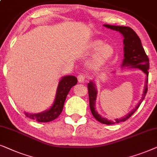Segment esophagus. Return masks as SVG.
<instances>
[{
	"label": "esophagus",
	"mask_w": 157,
	"mask_h": 157,
	"mask_svg": "<svg viewBox=\"0 0 157 157\" xmlns=\"http://www.w3.org/2000/svg\"><path fill=\"white\" fill-rule=\"evenodd\" d=\"M77 78H78V81L79 83H82V82H84V81H85L86 76L83 74H80V75H78V77H77Z\"/></svg>",
	"instance_id": "obj_1"
}]
</instances>
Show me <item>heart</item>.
Listing matches in <instances>:
<instances>
[{
  "instance_id": "b5f03b06",
  "label": "heart",
  "mask_w": 157,
  "mask_h": 157,
  "mask_svg": "<svg viewBox=\"0 0 157 157\" xmlns=\"http://www.w3.org/2000/svg\"><path fill=\"white\" fill-rule=\"evenodd\" d=\"M98 48L97 52L93 57L91 64L95 67L101 66L109 61L114 54V48L112 45L104 44L101 40H96L91 44L92 50Z\"/></svg>"
}]
</instances>
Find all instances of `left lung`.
<instances>
[{
  "label": "left lung",
  "mask_w": 157,
  "mask_h": 157,
  "mask_svg": "<svg viewBox=\"0 0 157 157\" xmlns=\"http://www.w3.org/2000/svg\"><path fill=\"white\" fill-rule=\"evenodd\" d=\"M105 27L110 29L113 31H119L123 35L124 39V59L123 63L121 64L122 67L126 66L129 68H139L142 71H144L148 76L149 72L148 70L149 69V61L147 55L146 54L142 44H141L140 38L135 31L130 27L126 26H119V25H111L108 24H104ZM148 78L146 80V84L144 90L142 97L141 99L139 101V104L135 107V109H132V111L126 115L124 117L121 119H116L115 121H109V120L101 117V116L98 114L95 109V103L96 99V95H97V91H96V86L93 81H90L88 83V91H89V106L91 111L93 114L94 117L98 121L104 124H113L115 123H120L121 121H125L131 116L134 114L140 106L142 101L144 99L146 94L148 91Z\"/></svg>",
  "instance_id": "left-lung-1"
}]
</instances>
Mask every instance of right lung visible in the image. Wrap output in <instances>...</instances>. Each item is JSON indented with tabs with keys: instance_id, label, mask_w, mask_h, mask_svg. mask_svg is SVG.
I'll use <instances>...</instances> for the list:
<instances>
[{
	"instance_id": "right-lung-1",
	"label": "right lung",
	"mask_w": 157,
	"mask_h": 157,
	"mask_svg": "<svg viewBox=\"0 0 157 157\" xmlns=\"http://www.w3.org/2000/svg\"><path fill=\"white\" fill-rule=\"evenodd\" d=\"M78 82L76 77L65 76L61 79L58 85L55 101L51 107L47 111L38 113L25 112V115L38 122H49L56 119L63 111L64 102L70 89Z\"/></svg>"
}]
</instances>
